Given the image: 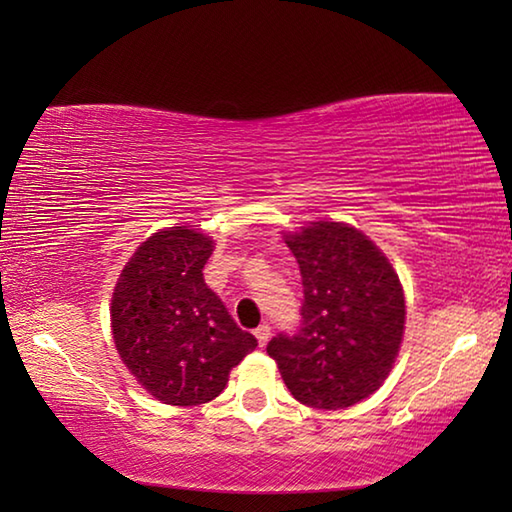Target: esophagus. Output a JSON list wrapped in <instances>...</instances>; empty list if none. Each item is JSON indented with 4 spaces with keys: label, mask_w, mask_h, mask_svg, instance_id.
<instances>
[{
    "label": "esophagus",
    "mask_w": 512,
    "mask_h": 512,
    "mask_svg": "<svg viewBox=\"0 0 512 512\" xmlns=\"http://www.w3.org/2000/svg\"><path fill=\"white\" fill-rule=\"evenodd\" d=\"M255 336H257V343L259 348H264V345L268 343V339H271V325L268 323H262L257 329H255Z\"/></svg>",
    "instance_id": "34e87169"
}]
</instances>
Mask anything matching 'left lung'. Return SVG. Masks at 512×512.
Masks as SVG:
<instances>
[{
	"label": "left lung",
	"mask_w": 512,
	"mask_h": 512,
	"mask_svg": "<svg viewBox=\"0 0 512 512\" xmlns=\"http://www.w3.org/2000/svg\"><path fill=\"white\" fill-rule=\"evenodd\" d=\"M305 302L298 334L266 345L298 402L336 411L366 400L391 372L404 336V291L386 255L348 223L284 235Z\"/></svg>",
	"instance_id": "1"
}]
</instances>
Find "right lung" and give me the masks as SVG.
Segmentation results:
<instances>
[{"label":"right lung","instance_id":"right-lung-1","mask_svg":"<svg viewBox=\"0 0 512 512\" xmlns=\"http://www.w3.org/2000/svg\"><path fill=\"white\" fill-rule=\"evenodd\" d=\"M214 241L187 225L155 232L135 250L112 293V339L155 400L196 406L219 397L230 370L257 348L203 268Z\"/></svg>","mask_w":512,"mask_h":512}]
</instances>
